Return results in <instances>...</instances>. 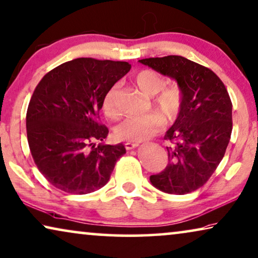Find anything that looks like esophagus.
<instances>
[{"label":"esophagus","mask_w":258,"mask_h":258,"mask_svg":"<svg viewBox=\"0 0 258 258\" xmlns=\"http://www.w3.org/2000/svg\"><path fill=\"white\" fill-rule=\"evenodd\" d=\"M138 146H139V144H137V142H130V141H127L125 144V148L127 149V151H131V149L137 148Z\"/></svg>","instance_id":"esophagus-1"}]
</instances>
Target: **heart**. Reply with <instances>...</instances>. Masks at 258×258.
Listing matches in <instances>:
<instances>
[{"instance_id": "b5f03b06", "label": "heart", "mask_w": 258, "mask_h": 258, "mask_svg": "<svg viewBox=\"0 0 258 258\" xmlns=\"http://www.w3.org/2000/svg\"><path fill=\"white\" fill-rule=\"evenodd\" d=\"M138 89L147 96H154L153 104L164 121L170 122L177 118L182 107L183 92L177 86L166 87V80L160 73L145 69L134 78ZM117 86L110 88L103 99V110L109 117L118 116L116 106ZM161 118L155 113L131 116L125 119L116 130V136L130 142H142L160 130Z\"/></svg>"}]
</instances>
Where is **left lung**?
I'll return each instance as SVG.
<instances>
[{"label": "left lung", "mask_w": 258, "mask_h": 258, "mask_svg": "<svg viewBox=\"0 0 258 258\" xmlns=\"http://www.w3.org/2000/svg\"><path fill=\"white\" fill-rule=\"evenodd\" d=\"M177 82L183 92L177 118L164 136L171 142L169 163L149 180L160 191L185 195L199 189L221 162L232 134V102L211 69L186 57L168 55L139 60Z\"/></svg>", "instance_id": "1"}]
</instances>
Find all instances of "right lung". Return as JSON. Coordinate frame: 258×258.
I'll use <instances>...</instances> for the list:
<instances>
[{
	"label": "right lung",
	"mask_w": 258,
	"mask_h": 258,
	"mask_svg": "<svg viewBox=\"0 0 258 258\" xmlns=\"http://www.w3.org/2000/svg\"><path fill=\"white\" fill-rule=\"evenodd\" d=\"M125 61L79 57L47 73L33 91L26 133L34 163L52 185L86 195L109 182L125 146L99 144L109 130L99 110L110 88L127 74Z\"/></svg>",
	"instance_id": "1"
}]
</instances>
